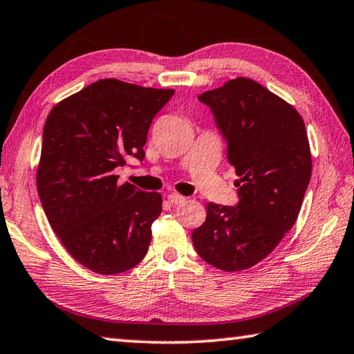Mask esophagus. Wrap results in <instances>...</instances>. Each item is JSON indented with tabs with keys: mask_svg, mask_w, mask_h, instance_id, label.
I'll return each mask as SVG.
<instances>
[{
	"mask_svg": "<svg viewBox=\"0 0 354 354\" xmlns=\"http://www.w3.org/2000/svg\"><path fill=\"white\" fill-rule=\"evenodd\" d=\"M169 201H170L173 205L183 204V203L185 201V196L178 195V194H170V195H169Z\"/></svg>",
	"mask_w": 354,
	"mask_h": 354,
	"instance_id": "obj_1",
	"label": "esophagus"
}]
</instances>
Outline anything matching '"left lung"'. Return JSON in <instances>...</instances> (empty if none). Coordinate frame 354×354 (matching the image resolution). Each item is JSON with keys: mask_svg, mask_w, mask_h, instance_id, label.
<instances>
[{"mask_svg": "<svg viewBox=\"0 0 354 354\" xmlns=\"http://www.w3.org/2000/svg\"><path fill=\"white\" fill-rule=\"evenodd\" d=\"M210 108L235 167L240 201L209 203L192 232L198 255L226 272L243 271L272 252L294 226L311 179L305 122L279 95L246 77L198 97Z\"/></svg>", "mask_w": 354, "mask_h": 354, "instance_id": "8db88e82", "label": "left lung"}]
</instances>
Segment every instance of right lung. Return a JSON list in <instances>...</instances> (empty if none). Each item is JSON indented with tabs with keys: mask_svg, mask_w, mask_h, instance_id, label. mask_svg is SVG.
I'll list each match as a JSON object with an SVG mask.
<instances>
[{
	"mask_svg": "<svg viewBox=\"0 0 354 354\" xmlns=\"http://www.w3.org/2000/svg\"><path fill=\"white\" fill-rule=\"evenodd\" d=\"M173 94L104 79L57 104L44 122L38 196L63 246L93 272H125L149 250L162 198L119 185L114 170L128 156L142 162L151 120Z\"/></svg>",
	"mask_w": 354,
	"mask_h": 354,
	"instance_id": "add662e5",
	"label": "right lung"
}]
</instances>
